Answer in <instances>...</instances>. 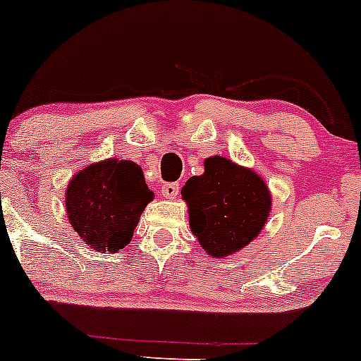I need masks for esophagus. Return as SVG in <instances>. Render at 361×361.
<instances>
[{
	"label": "esophagus",
	"mask_w": 361,
	"mask_h": 361,
	"mask_svg": "<svg viewBox=\"0 0 361 361\" xmlns=\"http://www.w3.org/2000/svg\"><path fill=\"white\" fill-rule=\"evenodd\" d=\"M161 193L166 199H174L180 193V185L178 183H164L161 188Z\"/></svg>",
	"instance_id": "obj_1"
}]
</instances>
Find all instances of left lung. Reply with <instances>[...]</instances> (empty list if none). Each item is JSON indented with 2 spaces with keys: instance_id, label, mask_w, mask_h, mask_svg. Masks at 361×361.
Instances as JSON below:
<instances>
[{
  "instance_id": "8db88e82",
  "label": "left lung",
  "mask_w": 361,
  "mask_h": 361,
  "mask_svg": "<svg viewBox=\"0 0 361 361\" xmlns=\"http://www.w3.org/2000/svg\"><path fill=\"white\" fill-rule=\"evenodd\" d=\"M181 195L193 235L205 252L219 259L247 247L271 211V193L262 178L219 156L205 161V173L190 178Z\"/></svg>"
}]
</instances>
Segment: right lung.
Segmentation results:
<instances>
[{
  "instance_id": "obj_1",
  "label": "right lung",
  "mask_w": 361,
  "mask_h": 361,
  "mask_svg": "<svg viewBox=\"0 0 361 361\" xmlns=\"http://www.w3.org/2000/svg\"><path fill=\"white\" fill-rule=\"evenodd\" d=\"M140 166L108 159L78 171L66 190V214L75 231L99 252H118L152 200Z\"/></svg>"
}]
</instances>
